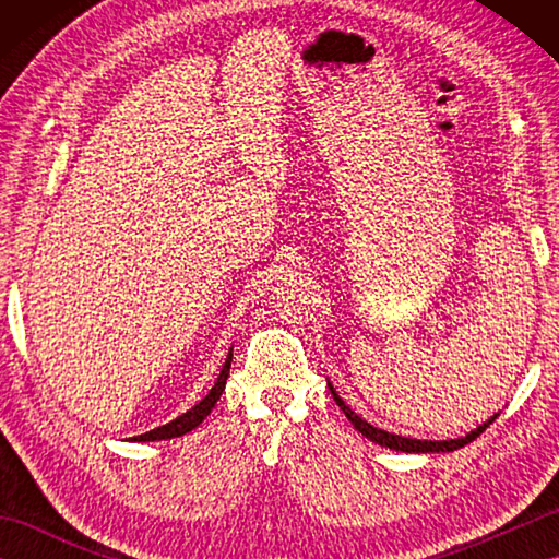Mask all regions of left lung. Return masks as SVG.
<instances>
[{
  "mask_svg": "<svg viewBox=\"0 0 559 559\" xmlns=\"http://www.w3.org/2000/svg\"><path fill=\"white\" fill-rule=\"evenodd\" d=\"M326 384H329L331 396H334V401L338 403V408L346 413V418L353 423L355 430H358L362 437H367V439H370V442H374L379 447H386V449H394V451H406V454H439V451H442V454H444V451L461 449V447H466L468 442H473V439H476L478 435H483L485 430H488V427L492 425V420L497 418V413H495L488 423L478 425L476 430H471L466 437H456V439H413V437H401V435L386 432V430H382V427H374V425H370L367 420H362L360 415L355 413L350 406H346V401H343L336 394L334 384H331V382H326Z\"/></svg>",
  "mask_w": 559,
  "mask_h": 559,
  "instance_id": "left-lung-1",
  "label": "left lung"
}]
</instances>
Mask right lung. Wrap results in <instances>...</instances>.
<instances>
[{"label": "right lung", "instance_id": "right-lung-1", "mask_svg": "<svg viewBox=\"0 0 559 559\" xmlns=\"http://www.w3.org/2000/svg\"><path fill=\"white\" fill-rule=\"evenodd\" d=\"M230 362H233V348L228 350V358H225V362H223V370H221V374L216 379V384L211 386L209 394L201 399L194 408H189L187 413L177 415V418L170 420L168 425H160V427H156V430H148L144 435L134 437V442H160V439L182 437V435L192 432L194 427H199L201 423H204V418L213 411V406H216L221 394L225 391V382H228V374H230Z\"/></svg>", "mask_w": 559, "mask_h": 559}]
</instances>
